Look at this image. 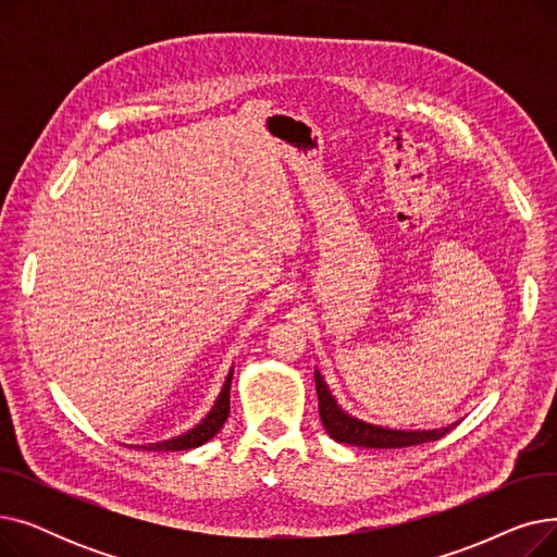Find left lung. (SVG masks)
Wrapping results in <instances>:
<instances>
[{
  "label": "left lung",
  "instance_id": "1",
  "mask_svg": "<svg viewBox=\"0 0 557 557\" xmlns=\"http://www.w3.org/2000/svg\"><path fill=\"white\" fill-rule=\"evenodd\" d=\"M315 393H318V411L320 420H323L325 431L336 443L355 445V447H372V449H397V447H413L424 445L431 441H441L456 424H449L445 429H431V431H395L384 429L376 424H368L363 420H357L347 416L343 408L336 404L332 393L327 391L323 376L315 370Z\"/></svg>",
  "mask_w": 557,
  "mask_h": 557
}]
</instances>
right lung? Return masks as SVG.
Returning <instances> with one entry per match:
<instances>
[{
	"instance_id": "obj_1",
	"label": "right lung",
	"mask_w": 557,
	"mask_h": 557,
	"mask_svg": "<svg viewBox=\"0 0 557 557\" xmlns=\"http://www.w3.org/2000/svg\"><path fill=\"white\" fill-rule=\"evenodd\" d=\"M230 384H232V370L225 379L223 384V391L216 399V404L212 406L210 416L205 418L198 426H194L191 431L178 435V437H171V441H164V443H153V445H141L139 449H146V451H185V449H194V447H200L208 441H212V437L223 429L227 416H230Z\"/></svg>"
}]
</instances>
